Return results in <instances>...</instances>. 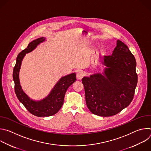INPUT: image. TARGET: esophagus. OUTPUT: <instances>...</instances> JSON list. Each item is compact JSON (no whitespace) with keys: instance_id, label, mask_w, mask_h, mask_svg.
Masks as SVG:
<instances>
[{"instance_id":"esophagus-1","label":"esophagus","mask_w":151,"mask_h":151,"mask_svg":"<svg viewBox=\"0 0 151 151\" xmlns=\"http://www.w3.org/2000/svg\"><path fill=\"white\" fill-rule=\"evenodd\" d=\"M84 75H85V73H84L83 72L80 71V72H78V73H77V75H76V78H77L78 79L81 80V79H82V78L84 76Z\"/></svg>"}]
</instances>
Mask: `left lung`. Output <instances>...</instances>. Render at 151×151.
<instances>
[{
    "label": "left lung",
    "instance_id": "left-lung-1",
    "mask_svg": "<svg viewBox=\"0 0 151 151\" xmlns=\"http://www.w3.org/2000/svg\"><path fill=\"white\" fill-rule=\"evenodd\" d=\"M104 72L83 77L85 101L93 114L116 115L130 104L137 83L136 61L128 47L119 40L111 55L104 56Z\"/></svg>",
    "mask_w": 151,
    "mask_h": 151
}]
</instances>
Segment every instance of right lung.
<instances>
[{"label": "right lung", "instance_id": "add662e5", "mask_svg": "<svg viewBox=\"0 0 151 151\" xmlns=\"http://www.w3.org/2000/svg\"><path fill=\"white\" fill-rule=\"evenodd\" d=\"M45 40V37H42L29 43L27 47L18 54L13 70L15 93L18 99L30 113L39 117L50 116L57 114L63 106L67 90L76 80L75 73L62 77L55 84L48 96L39 101L31 99L24 92L19 79V72L21 62L27 53L32 52L39 44Z\"/></svg>", "mask_w": 151, "mask_h": 151}]
</instances>
